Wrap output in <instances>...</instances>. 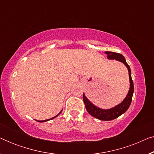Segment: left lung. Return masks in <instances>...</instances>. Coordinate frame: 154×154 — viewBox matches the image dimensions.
<instances>
[{
    "instance_id": "8db88e82",
    "label": "left lung",
    "mask_w": 154,
    "mask_h": 154,
    "mask_svg": "<svg viewBox=\"0 0 154 154\" xmlns=\"http://www.w3.org/2000/svg\"><path fill=\"white\" fill-rule=\"evenodd\" d=\"M105 53L107 54V58L109 60H116L119 61L122 63H123L125 65V66L128 68V72H129V79H130V89L129 92L126 96V97L124 99V100L117 106H116L113 108L109 109H102L99 108L94 105L86 97L85 94L83 93V99L84 104H85L86 110L90 115L96 118L101 121H111L116 118L119 117L123 113L125 112L128 110L129 106L131 104L132 94L134 92V84L132 81L131 77V70L129 65L126 62L125 59L123 55L121 54L116 53V52H105Z\"/></svg>"
}]
</instances>
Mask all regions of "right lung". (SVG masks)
<instances>
[{"mask_svg":"<svg viewBox=\"0 0 154 154\" xmlns=\"http://www.w3.org/2000/svg\"><path fill=\"white\" fill-rule=\"evenodd\" d=\"M62 111H60V113H59L57 115V116H54V117H52V118H51V119H48V120H45V121H38V122H40V123H43V122H45V121H50V120H52V119H54V118H56L57 116H59V115H60V113H61V112H62Z\"/></svg>","mask_w":154,"mask_h":154,"instance_id":"right-lung-1","label":"right lung"}]
</instances>
